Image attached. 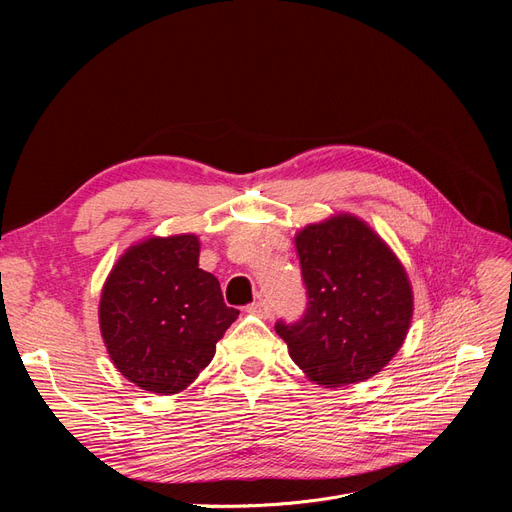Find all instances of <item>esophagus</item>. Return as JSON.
<instances>
[{
  "mask_svg": "<svg viewBox=\"0 0 512 512\" xmlns=\"http://www.w3.org/2000/svg\"><path fill=\"white\" fill-rule=\"evenodd\" d=\"M247 311L253 313V315H259V317H270L272 315V305H270V301L259 299V301H253L251 305H247Z\"/></svg>",
  "mask_w": 512,
  "mask_h": 512,
  "instance_id": "obj_1",
  "label": "esophagus"
}]
</instances>
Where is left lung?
Wrapping results in <instances>:
<instances>
[{"label": "left lung", "mask_w": 512, "mask_h": 512, "mask_svg": "<svg viewBox=\"0 0 512 512\" xmlns=\"http://www.w3.org/2000/svg\"><path fill=\"white\" fill-rule=\"evenodd\" d=\"M307 309L276 321L278 336L309 378L326 388L378 373L407 336L413 292L386 242L353 215L313 224L294 238Z\"/></svg>", "instance_id": "1"}]
</instances>
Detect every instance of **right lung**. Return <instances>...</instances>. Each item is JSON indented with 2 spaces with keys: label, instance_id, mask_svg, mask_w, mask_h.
I'll return each instance as SVG.
<instances>
[{
  "label": "right lung",
  "instance_id": "1",
  "mask_svg": "<svg viewBox=\"0 0 512 512\" xmlns=\"http://www.w3.org/2000/svg\"><path fill=\"white\" fill-rule=\"evenodd\" d=\"M238 317L220 282L199 267V238H149L130 247L107 278L101 336L126 380L157 394L191 384Z\"/></svg>",
  "mask_w": 512,
  "mask_h": 512
}]
</instances>
